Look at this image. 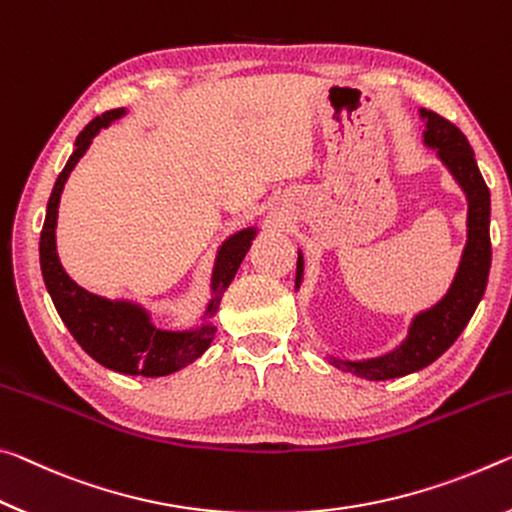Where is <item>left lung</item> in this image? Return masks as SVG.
<instances>
[{
	"label": "left lung",
	"mask_w": 512,
	"mask_h": 512,
	"mask_svg": "<svg viewBox=\"0 0 512 512\" xmlns=\"http://www.w3.org/2000/svg\"><path fill=\"white\" fill-rule=\"evenodd\" d=\"M420 117L426 124L424 145L433 149L440 163L447 167L451 177L465 192L467 199V242L460 256L458 270L449 290L431 308L417 313L408 324V335L392 351L381 356L349 360L329 356V363L342 372H351L367 381L397 379L413 374L431 365L454 345L460 331L465 329L469 317L488 286L492 247H490V190L476 165V158L467 138L456 124H451L438 113L420 108ZM304 281V254L299 251L295 290Z\"/></svg>",
	"instance_id": "1"
}]
</instances>
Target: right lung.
<instances>
[{"instance_id":"1","label":"right lung","mask_w":512,"mask_h":512,"mask_svg":"<svg viewBox=\"0 0 512 512\" xmlns=\"http://www.w3.org/2000/svg\"><path fill=\"white\" fill-rule=\"evenodd\" d=\"M124 115H127V108H113V111L95 117L77 136L74 152L67 158L63 172L58 174L52 197L47 201V215L43 233H40V270H43L47 292L63 324L90 358H95L99 365L113 372L152 376L154 379V376L179 372L181 367L190 365L211 347L217 333L213 317L258 229L256 226L240 229L217 249L211 274V299H208L206 311L201 315V322L186 331L158 329L152 322V313L136 301L92 295L79 283H74L70 274L63 270L56 251L58 204H61L67 177L79 163V158L88 152L92 138Z\"/></svg>"}]
</instances>
